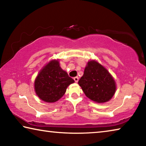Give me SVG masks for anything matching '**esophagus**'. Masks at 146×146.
<instances>
[{
	"label": "esophagus",
	"mask_w": 146,
	"mask_h": 146,
	"mask_svg": "<svg viewBox=\"0 0 146 146\" xmlns=\"http://www.w3.org/2000/svg\"><path fill=\"white\" fill-rule=\"evenodd\" d=\"M74 80H75V82L76 83V82H78V76H75V77H74Z\"/></svg>",
	"instance_id": "1"
}]
</instances>
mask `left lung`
Instances as JSON below:
<instances>
[{
	"label": "left lung",
	"mask_w": 146,
	"mask_h": 146,
	"mask_svg": "<svg viewBox=\"0 0 146 146\" xmlns=\"http://www.w3.org/2000/svg\"><path fill=\"white\" fill-rule=\"evenodd\" d=\"M78 84L86 97L102 104L111 99L117 90L114 78L104 66L95 60L88 62Z\"/></svg>",
	"instance_id": "8db88e82"
}]
</instances>
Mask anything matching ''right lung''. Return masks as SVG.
Instances as JSON below:
<instances>
[{
    "label": "right lung",
    "instance_id": "right-lung-1",
    "mask_svg": "<svg viewBox=\"0 0 146 146\" xmlns=\"http://www.w3.org/2000/svg\"><path fill=\"white\" fill-rule=\"evenodd\" d=\"M75 82L60 66L58 59H53L39 71L34 82L35 91L45 102L54 103L63 97L66 89Z\"/></svg>",
    "mask_w": 146,
    "mask_h": 146
}]
</instances>
